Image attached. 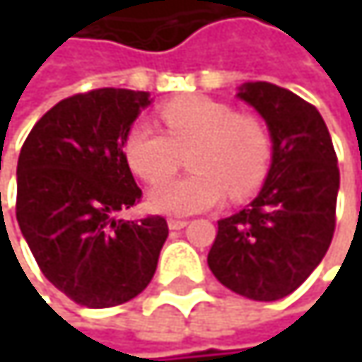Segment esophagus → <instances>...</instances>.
<instances>
[{"instance_id":"esophagus-1","label":"esophagus","mask_w":362,"mask_h":362,"mask_svg":"<svg viewBox=\"0 0 362 362\" xmlns=\"http://www.w3.org/2000/svg\"><path fill=\"white\" fill-rule=\"evenodd\" d=\"M186 224H188V222H186L184 218H170V220H168V226H170L172 230H180Z\"/></svg>"}]
</instances>
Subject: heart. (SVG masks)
I'll return each instance as SVG.
<instances>
[{"label":"heart","mask_w":362,"mask_h":362,"mask_svg":"<svg viewBox=\"0 0 362 362\" xmlns=\"http://www.w3.org/2000/svg\"><path fill=\"white\" fill-rule=\"evenodd\" d=\"M165 132L138 121L123 140V153L146 184H160L180 167L191 151L193 174L157 186L148 203L155 211L188 216L220 205L230 192L243 199L266 180L272 163V138L253 115L207 98L184 96L159 109Z\"/></svg>","instance_id":"1"}]
</instances>
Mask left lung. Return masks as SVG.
I'll return each instance as SVG.
<instances>
[{"label":"left lung","instance_id":"1","mask_svg":"<svg viewBox=\"0 0 362 362\" xmlns=\"http://www.w3.org/2000/svg\"><path fill=\"white\" fill-rule=\"evenodd\" d=\"M239 98L272 136V165L259 194L218 222L207 255L214 276L255 302L296 291L325 257L335 230L339 168L321 112L268 81L245 83Z\"/></svg>","mask_w":362,"mask_h":362}]
</instances>
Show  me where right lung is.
<instances>
[{
  "instance_id": "right-lung-1",
  "label": "right lung",
  "mask_w": 362,
  "mask_h": 362,
  "mask_svg": "<svg viewBox=\"0 0 362 362\" xmlns=\"http://www.w3.org/2000/svg\"><path fill=\"white\" fill-rule=\"evenodd\" d=\"M148 94L98 88L69 96L29 132L18 157L16 220L43 276L88 308L129 302L151 283L163 216L117 220L142 190L123 153Z\"/></svg>"
}]
</instances>
